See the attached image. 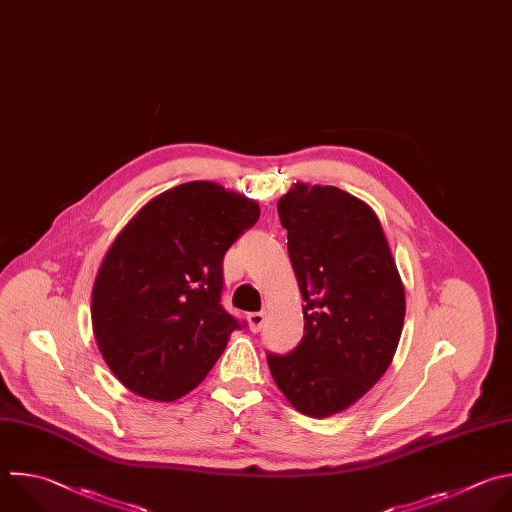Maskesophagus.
I'll return each instance as SVG.
<instances>
[{
	"label": "esophagus",
	"mask_w": 512,
	"mask_h": 512,
	"mask_svg": "<svg viewBox=\"0 0 512 512\" xmlns=\"http://www.w3.org/2000/svg\"><path fill=\"white\" fill-rule=\"evenodd\" d=\"M247 319H249V329L253 333H257V331H261V327L265 323V313L263 311H255V313H249Z\"/></svg>",
	"instance_id": "obj_1"
}]
</instances>
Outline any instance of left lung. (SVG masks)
I'll return each mask as SVG.
<instances>
[{"label":"left lung","mask_w":512,"mask_h":512,"mask_svg":"<svg viewBox=\"0 0 512 512\" xmlns=\"http://www.w3.org/2000/svg\"><path fill=\"white\" fill-rule=\"evenodd\" d=\"M277 211L305 325L301 342L285 356L267 352V364L295 410L325 418L358 402L388 370L404 325V285L364 201L297 183Z\"/></svg>","instance_id":"obj_1"}]
</instances>
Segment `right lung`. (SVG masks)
I'll return each mask as SVG.
<instances>
[{
    "instance_id": "obj_1",
    "label": "right lung",
    "mask_w": 512,
    "mask_h": 512,
    "mask_svg": "<svg viewBox=\"0 0 512 512\" xmlns=\"http://www.w3.org/2000/svg\"><path fill=\"white\" fill-rule=\"evenodd\" d=\"M259 219L255 201L209 181L152 199L116 237L92 291V327L112 374L134 394L173 402L199 386L231 331L223 259Z\"/></svg>"
}]
</instances>
